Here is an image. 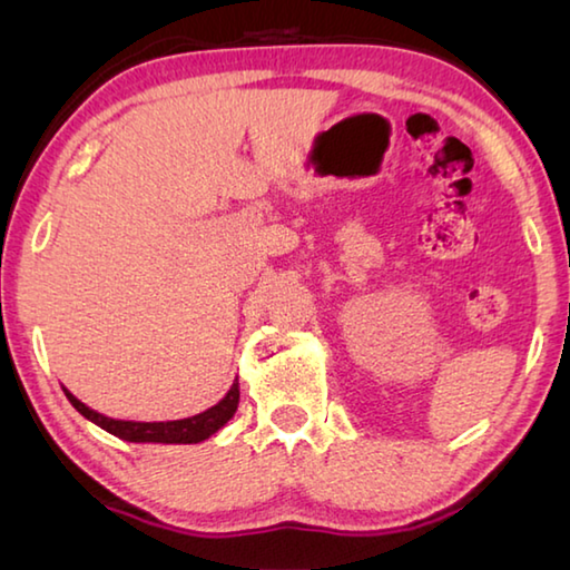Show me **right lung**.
<instances>
[{"instance_id": "1", "label": "right lung", "mask_w": 570, "mask_h": 570, "mask_svg": "<svg viewBox=\"0 0 570 570\" xmlns=\"http://www.w3.org/2000/svg\"><path fill=\"white\" fill-rule=\"evenodd\" d=\"M65 394L82 417H88L105 432H110V435L128 442H163V445H196V442H204L210 435H216V432L236 414L238 397H240L238 380H236L230 384V390L226 392L224 400L214 404V407H208L206 412L193 414V417L173 420V422H132V420L105 417V414L90 410L88 404L77 400L70 390H65Z\"/></svg>"}]
</instances>
